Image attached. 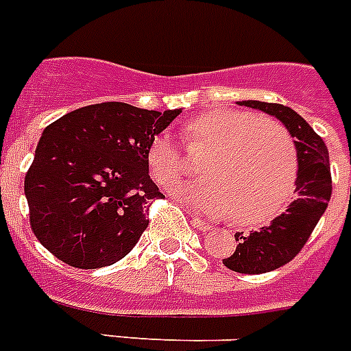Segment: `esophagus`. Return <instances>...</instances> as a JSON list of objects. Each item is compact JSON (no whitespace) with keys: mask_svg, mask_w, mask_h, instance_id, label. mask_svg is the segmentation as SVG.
I'll return each instance as SVG.
<instances>
[{"mask_svg":"<svg viewBox=\"0 0 351 351\" xmlns=\"http://www.w3.org/2000/svg\"><path fill=\"white\" fill-rule=\"evenodd\" d=\"M191 223H193V227H197V229L204 230V232H208V230L213 229V226H209V223H206L204 220H200V218L197 217H191Z\"/></svg>","mask_w":351,"mask_h":351,"instance_id":"1","label":"esophagus"}]
</instances>
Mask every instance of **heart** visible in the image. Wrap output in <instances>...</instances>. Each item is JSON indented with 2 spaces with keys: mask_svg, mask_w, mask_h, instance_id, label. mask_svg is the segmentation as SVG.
<instances>
[{
  "mask_svg": "<svg viewBox=\"0 0 351 351\" xmlns=\"http://www.w3.org/2000/svg\"><path fill=\"white\" fill-rule=\"evenodd\" d=\"M188 151L209 149L200 161L204 179L181 184L176 195L199 211L226 217L238 226H263L278 217L295 197L298 149L280 122L243 110H211L182 125ZM147 169L163 188L184 172L181 147L167 133L156 134L147 149Z\"/></svg>",
  "mask_w": 351,
  "mask_h": 351,
  "instance_id": "heart-1",
  "label": "heart"
}]
</instances>
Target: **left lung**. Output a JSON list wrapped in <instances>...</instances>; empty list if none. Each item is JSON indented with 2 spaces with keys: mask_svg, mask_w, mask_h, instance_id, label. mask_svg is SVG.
Masks as SVG:
<instances>
[{
  "mask_svg": "<svg viewBox=\"0 0 351 351\" xmlns=\"http://www.w3.org/2000/svg\"><path fill=\"white\" fill-rule=\"evenodd\" d=\"M243 106L275 115L295 138L298 149L296 199L271 223L250 234L236 232L234 254L223 265L238 274H266L289 263L300 252L318 226L332 195V176L328 149L316 131L295 110L277 103L243 101Z\"/></svg>",
  "mask_w": 351,
  "mask_h": 351,
  "instance_id": "left-lung-1",
  "label": "left lung"
}]
</instances>
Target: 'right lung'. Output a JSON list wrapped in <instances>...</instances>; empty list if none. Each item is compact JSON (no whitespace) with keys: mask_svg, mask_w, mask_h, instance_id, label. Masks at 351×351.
I'll return each instance as SVG.
<instances>
[{"mask_svg":"<svg viewBox=\"0 0 351 351\" xmlns=\"http://www.w3.org/2000/svg\"><path fill=\"white\" fill-rule=\"evenodd\" d=\"M181 110L125 103L77 108L49 124L25 178L29 226L60 261L95 269L121 261L163 199L147 169V149Z\"/></svg>","mask_w":351,"mask_h":351,"instance_id":"right-lung-1","label":"right lung"}]
</instances>
